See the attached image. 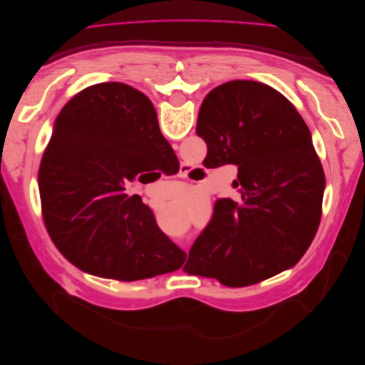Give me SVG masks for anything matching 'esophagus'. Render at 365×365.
Wrapping results in <instances>:
<instances>
[{
  "instance_id": "1",
  "label": "esophagus",
  "mask_w": 365,
  "mask_h": 365,
  "mask_svg": "<svg viewBox=\"0 0 365 365\" xmlns=\"http://www.w3.org/2000/svg\"><path fill=\"white\" fill-rule=\"evenodd\" d=\"M187 172H189V170H187V168H185V165H182V170L178 173V178H185V175H187Z\"/></svg>"
}]
</instances>
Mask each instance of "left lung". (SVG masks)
Instances as JSON below:
<instances>
[{"instance_id": "left-lung-1", "label": "left lung", "mask_w": 365, "mask_h": 365, "mask_svg": "<svg viewBox=\"0 0 365 365\" xmlns=\"http://www.w3.org/2000/svg\"><path fill=\"white\" fill-rule=\"evenodd\" d=\"M196 134L213 163L237 165L240 201L216 202L182 269L240 288L291 268L317 233L326 184L302 115L268 85L231 81L204 98Z\"/></svg>"}]
</instances>
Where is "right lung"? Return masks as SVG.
I'll return each mask as SVG.
<instances>
[{
  "label": "right lung",
  "instance_id": "right-lung-1",
  "mask_svg": "<svg viewBox=\"0 0 365 365\" xmlns=\"http://www.w3.org/2000/svg\"><path fill=\"white\" fill-rule=\"evenodd\" d=\"M169 148L152 102L126 83L88 86L63 106L38 181L48 235L77 268L134 282L182 267L152 210L125 193Z\"/></svg>",
  "mask_w": 365,
  "mask_h": 365
}]
</instances>
